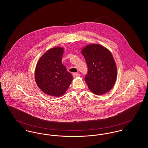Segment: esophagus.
<instances>
[{"label":"esophagus","mask_w":148,"mask_h":148,"mask_svg":"<svg viewBox=\"0 0 148 148\" xmlns=\"http://www.w3.org/2000/svg\"><path fill=\"white\" fill-rule=\"evenodd\" d=\"M73 75L74 77H79L80 76V75L79 74H78V73H73Z\"/></svg>","instance_id":"1"}]
</instances>
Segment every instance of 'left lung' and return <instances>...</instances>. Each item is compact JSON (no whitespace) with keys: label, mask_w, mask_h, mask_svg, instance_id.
<instances>
[{"label":"left lung","mask_w":148,"mask_h":148,"mask_svg":"<svg viewBox=\"0 0 148 148\" xmlns=\"http://www.w3.org/2000/svg\"><path fill=\"white\" fill-rule=\"evenodd\" d=\"M88 68L85 82L90 90L101 95L112 89L117 79V70L111 52L100 44L91 43L82 49Z\"/></svg>","instance_id":"left-lung-1"}]
</instances>
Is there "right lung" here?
I'll return each instance as SVG.
<instances>
[{
    "mask_svg": "<svg viewBox=\"0 0 148 148\" xmlns=\"http://www.w3.org/2000/svg\"><path fill=\"white\" fill-rule=\"evenodd\" d=\"M64 48L55 47L48 50L36 66L35 79L38 87L47 95L60 97L65 94L73 77L62 63Z\"/></svg>",
    "mask_w": 148,
    "mask_h": 148,
    "instance_id": "right-lung-1",
    "label": "right lung"
}]
</instances>
